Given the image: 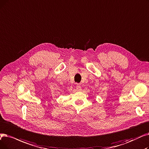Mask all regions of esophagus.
Returning <instances> with one entry per match:
<instances>
[{
  "label": "esophagus",
  "mask_w": 149,
  "mask_h": 149,
  "mask_svg": "<svg viewBox=\"0 0 149 149\" xmlns=\"http://www.w3.org/2000/svg\"><path fill=\"white\" fill-rule=\"evenodd\" d=\"M76 89H77V91H80L81 90V87L80 85H77L76 86Z\"/></svg>",
  "instance_id": "34e87169"
}]
</instances>
